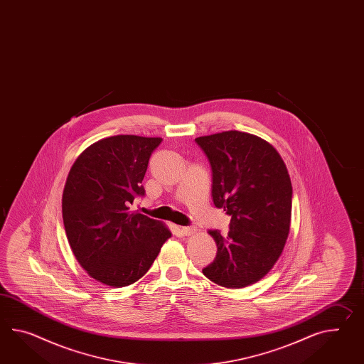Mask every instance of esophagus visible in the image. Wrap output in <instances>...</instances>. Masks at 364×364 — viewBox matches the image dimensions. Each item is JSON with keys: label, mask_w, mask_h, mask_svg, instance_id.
Returning <instances> with one entry per match:
<instances>
[{"label": "esophagus", "mask_w": 364, "mask_h": 364, "mask_svg": "<svg viewBox=\"0 0 364 364\" xmlns=\"http://www.w3.org/2000/svg\"><path fill=\"white\" fill-rule=\"evenodd\" d=\"M181 232H183V235H192L196 232V228L195 226H183Z\"/></svg>", "instance_id": "obj_1"}]
</instances>
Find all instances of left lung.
I'll return each instance as SVG.
<instances>
[{
  "label": "left lung",
  "instance_id": "left-lung-1",
  "mask_svg": "<svg viewBox=\"0 0 364 364\" xmlns=\"http://www.w3.org/2000/svg\"><path fill=\"white\" fill-rule=\"evenodd\" d=\"M212 168V196L231 217L230 230L209 234L217 255L203 269L226 288L257 283L275 266L289 234L292 184L279 152L252 134L237 130L198 136Z\"/></svg>",
  "mask_w": 364,
  "mask_h": 364
}]
</instances>
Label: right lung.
<instances>
[{"label": "right lung", "instance_id": "add662e5", "mask_svg": "<svg viewBox=\"0 0 364 364\" xmlns=\"http://www.w3.org/2000/svg\"><path fill=\"white\" fill-rule=\"evenodd\" d=\"M161 138L116 135L90 144L73 163L63 192V222L72 252L100 283L121 288L152 266L171 231L129 212L144 196L143 178Z\"/></svg>", "mask_w": 364, "mask_h": 364}]
</instances>
